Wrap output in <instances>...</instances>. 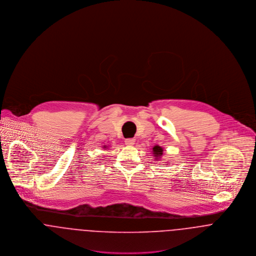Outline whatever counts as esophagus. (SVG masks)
Masks as SVG:
<instances>
[{"instance_id":"1","label":"esophagus","mask_w":256,"mask_h":256,"mask_svg":"<svg viewBox=\"0 0 256 256\" xmlns=\"http://www.w3.org/2000/svg\"><path fill=\"white\" fill-rule=\"evenodd\" d=\"M134 142H136L134 138H128V140H126L124 143H126V145H134Z\"/></svg>"}]
</instances>
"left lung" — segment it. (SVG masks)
<instances>
[{
	"instance_id": "left-lung-1",
	"label": "left lung",
	"mask_w": 256,
	"mask_h": 256,
	"mask_svg": "<svg viewBox=\"0 0 256 256\" xmlns=\"http://www.w3.org/2000/svg\"><path fill=\"white\" fill-rule=\"evenodd\" d=\"M152 152H153V154H154V157H155V159L156 160H158V159H160L161 157H162V155H163V148L161 147V146H159V145H155V146H153V148H152Z\"/></svg>"
}]
</instances>
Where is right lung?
I'll use <instances>...</instances> for the list:
<instances>
[{"mask_svg": "<svg viewBox=\"0 0 256 256\" xmlns=\"http://www.w3.org/2000/svg\"><path fill=\"white\" fill-rule=\"evenodd\" d=\"M104 147H105V146H104Z\"/></svg>", "mask_w": 256, "mask_h": 256, "instance_id": "obj_1", "label": "right lung"}]
</instances>
